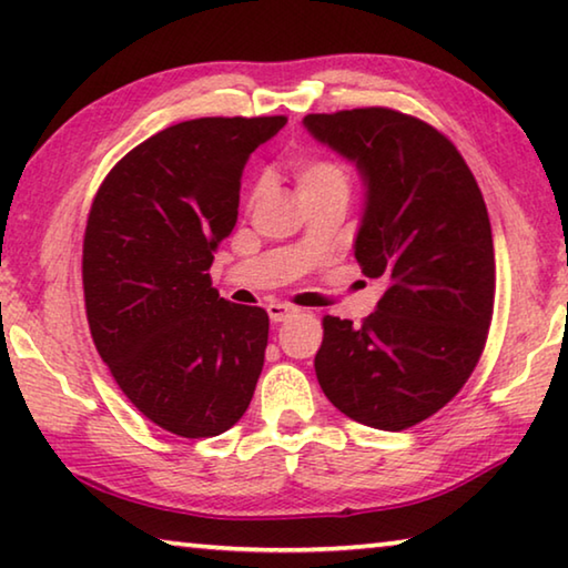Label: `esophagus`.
<instances>
[{
	"label": "esophagus",
	"mask_w": 568,
	"mask_h": 568,
	"mask_svg": "<svg viewBox=\"0 0 568 568\" xmlns=\"http://www.w3.org/2000/svg\"><path fill=\"white\" fill-rule=\"evenodd\" d=\"M301 311H297L295 305H287V303H271L267 305V315H271L273 323H283L287 318H293V315H297Z\"/></svg>",
	"instance_id": "1"
}]
</instances>
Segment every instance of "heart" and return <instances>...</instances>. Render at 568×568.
Wrapping results in <instances>:
<instances>
[{
  "instance_id": "1",
  "label": "heart",
  "mask_w": 568,
  "mask_h": 568,
  "mask_svg": "<svg viewBox=\"0 0 568 568\" xmlns=\"http://www.w3.org/2000/svg\"><path fill=\"white\" fill-rule=\"evenodd\" d=\"M287 170H291L297 195L305 205L328 197L348 200L351 195V170L341 160L328 155H303L295 158ZM257 195H261V185L250 192V203H255Z\"/></svg>"
}]
</instances>
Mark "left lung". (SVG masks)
<instances>
[{
  "mask_svg": "<svg viewBox=\"0 0 568 568\" xmlns=\"http://www.w3.org/2000/svg\"><path fill=\"white\" fill-rule=\"evenodd\" d=\"M303 124L361 170L355 261L386 283L361 325L325 315L315 376L348 418L406 430L444 408L484 353L496 293L484 195L454 142L413 114L358 108Z\"/></svg>",
  "mask_w": 568,
  "mask_h": 568,
  "instance_id": "1",
  "label": "left lung"
}]
</instances>
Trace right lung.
Here are the masks:
<instances>
[{
	"label": "right lung",
	"instance_id": "right-lung-1",
	"mask_svg": "<svg viewBox=\"0 0 568 568\" xmlns=\"http://www.w3.org/2000/svg\"><path fill=\"white\" fill-rule=\"evenodd\" d=\"M287 118H200L130 150L92 200L84 311L100 358L142 416L182 438L220 436L261 378L267 313L220 297L213 253L233 233L250 152Z\"/></svg>",
	"mask_w": 568,
	"mask_h": 568
}]
</instances>
